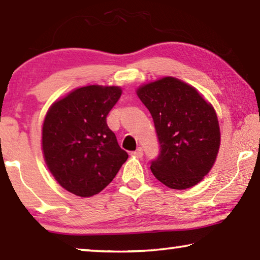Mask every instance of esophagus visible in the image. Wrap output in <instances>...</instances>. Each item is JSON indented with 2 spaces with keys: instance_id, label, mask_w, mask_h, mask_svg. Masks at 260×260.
Masks as SVG:
<instances>
[{
  "instance_id": "34e87169",
  "label": "esophagus",
  "mask_w": 260,
  "mask_h": 260,
  "mask_svg": "<svg viewBox=\"0 0 260 260\" xmlns=\"http://www.w3.org/2000/svg\"><path fill=\"white\" fill-rule=\"evenodd\" d=\"M132 155L135 156V157H138V158H141V157L143 156V150H142V148H139V149H136L135 151L132 152Z\"/></svg>"
}]
</instances>
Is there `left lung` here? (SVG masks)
Listing matches in <instances>:
<instances>
[{
	"instance_id": "left-lung-1",
	"label": "left lung",
	"mask_w": 260,
	"mask_h": 260,
	"mask_svg": "<svg viewBox=\"0 0 260 260\" xmlns=\"http://www.w3.org/2000/svg\"><path fill=\"white\" fill-rule=\"evenodd\" d=\"M151 113L160 144L151 172L172 189L201 182L217 159L220 128L214 109L192 86L165 77L138 88Z\"/></svg>"
}]
</instances>
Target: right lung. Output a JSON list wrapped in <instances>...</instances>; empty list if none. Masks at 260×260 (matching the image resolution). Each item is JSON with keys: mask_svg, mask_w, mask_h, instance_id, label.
Here are the masks:
<instances>
[{"mask_svg": "<svg viewBox=\"0 0 260 260\" xmlns=\"http://www.w3.org/2000/svg\"><path fill=\"white\" fill-rule=\"evenodd\" d=\"M121 93L118 86L80 87L48 110L43 158L56 181L74 195L90 197L102 191L128 158L107 124Z\"/></svg>", "mask_w": 260, "mask_h": 260, "instance_id": "add662e5", "label": "right lung"}]
</instances>
